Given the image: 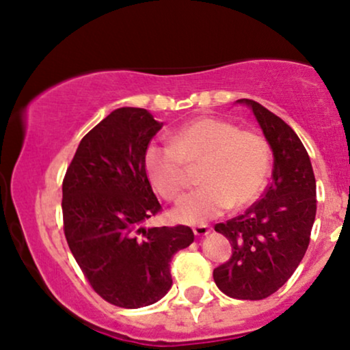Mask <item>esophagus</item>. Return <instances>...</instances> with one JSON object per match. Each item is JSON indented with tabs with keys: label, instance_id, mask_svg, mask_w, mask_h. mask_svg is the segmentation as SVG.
<instances>
[{
	"label": "esophagus",
	"instance_id": "esophagus-1",
	"mask_svg": "<svg viewBox=\"0 0 350 350\" xmlns=\"http://www.w3.org/2000/svg\"><path fill=\"white\" fill-rule=\"evenodd\" d=\"M192 231L197 237H203V236H206L208 232H210V228H208V226H196L192 229Z\"/></svg>",
	"mask_w": 350,
	"mask_h": 350
}]
</instances>
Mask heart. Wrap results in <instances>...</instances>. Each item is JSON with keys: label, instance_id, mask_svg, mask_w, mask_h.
<instances>
[{"label": "heart", "instance_id": "obj_1", "mask_svg": "<svg viewBox=\"0 0 350 350\" xmlns=\"http://www.w3.org/2000/svg\"><path fill=\"white\" fill-rule=\"evenodd\" d=\"M202 163L198 187L172 210L184 224H205L229 210H241L260 196L269 172V148L263 137L241 131L226 119L202 116L172 137V145H148L145 167L154 190L178 200L187 185L185 165Z\"/></svg>", "mask_w": 350, "mask_h": 350}]
</instances>
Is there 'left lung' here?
<instances>
[{
  "label": "left lung",
  "mask_w": 350,
  "mask_h": 350,
  "mask_svg": "<svg viewBox=\"0 0 350 350\" xmlns=\"http://www.w3.org/2000/svg\"><path fill=\"white\" fill-rule=\"evenodd\" d=\"M250 106L273 150V180L244 215L218 223L232 255L213 269L221 293L262 300L276 293L302 262L317 215V183L310 158L293 127L254 100Z\"/></svg>",
  "instance_id": "8db88e82"
}]
</instances>
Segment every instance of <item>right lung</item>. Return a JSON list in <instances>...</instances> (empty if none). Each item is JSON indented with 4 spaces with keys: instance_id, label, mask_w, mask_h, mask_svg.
<instances>
[{
    "instance_id": "1",
    "label": "right lung",
    "mask_w": 350,
    "mask_h": 350,
    "mask_svg": "<svg viewBox=\"0 0 350 350\" xmlns=\"http://www.w3.org/2000/svg\"><path fill=\"white\" fill-rule=\"evenodd\" d=\"M163 127L144 108H118L79 144L63 180L64 236L94 291L140 308L172 286L171 258L193 242L189 226L144 228L161 211L145 170Z\"/></svg>"
}]
</instances>
